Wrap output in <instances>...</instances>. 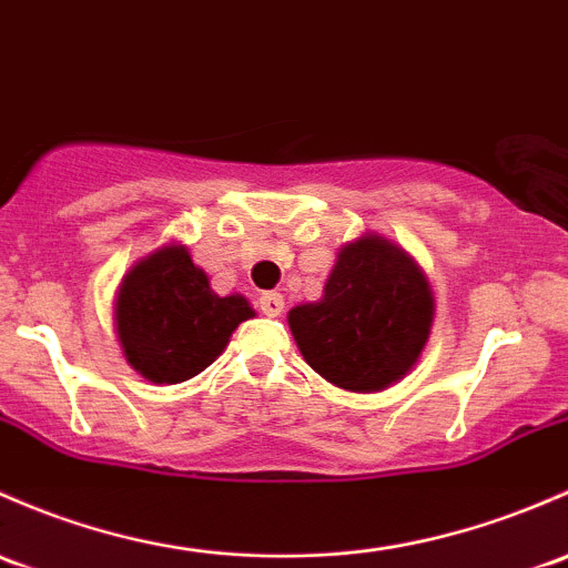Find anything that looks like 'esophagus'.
Segmentation results:
<instances>
[{"label": "esophagus", "instance_id": "34e87169", "mask_svg": "<svg viewBox=\"0 0 568 568\" xmlns=\"http://www.w3.org/2000/svg\"><path fill=\"white\" fill-rule=\"evenodd\" d=\"M258 307H261V313L268 315V318H277V315L283 313L285 302H283V296L274 294V291H268V294H264L258 300Z\"/></svg>", "mask_w": 568, "mask_h": 568}]
</instances>
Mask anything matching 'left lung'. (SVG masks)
I'll list each match as a JSON object with an SVG mask.
<instances>
[{
    "mask_svg": "<svg viewBox=\"0 0 568 568\" xmlns=\"http://www.w3.org/2000/svg\"><path fill=\"white\" fill-rule=\"evenodd\" d=\"M433 318L427 274L375 231L339 247L318 302L288 310L304 362L329 384L359 394L389 389L416 367Z\"/></svg>",
    "mask_w": 568,
    "mask_h": 568,
    "instance_id": "8db88e82",
    "label": "left lung"
}]
</instances>
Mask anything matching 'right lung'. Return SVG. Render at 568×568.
Here are the masks:
<instances>
[{"label": "right lung", "instance_id": "1", "mask_svg": "<svg viewBox=\"0 0 568 568\" xmlns=\"http://www.w3.org/2000/svg\"><path fill=\"white\" fill-rule=\"evenodd\" d=\"M253 315L242 294H214L182 242L160 244L135 261L113 300L124 359L152 384H182L204 373Z\"/></svg>", "mask_w": 568, "mask_h": 568}]
</instances>
